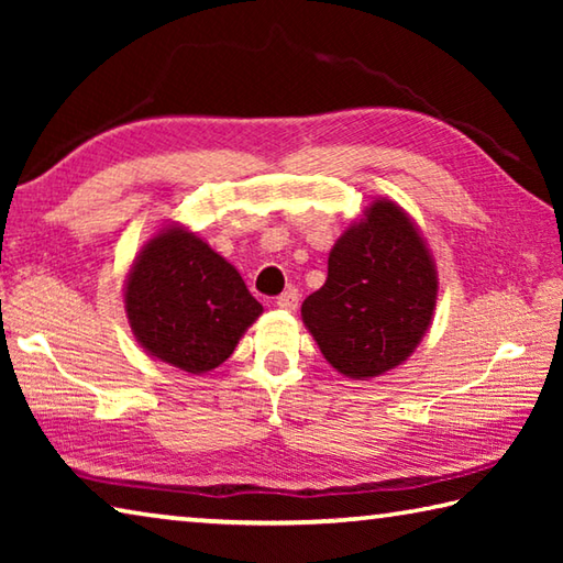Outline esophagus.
<instances>
[{
    "mask_svg": "<svg viewBox=\"0 0 563 563\" xmlns=\"http://www.w3.org/2000/svg\"><path fill=\"white\" fill-rule=\"evenodd\" d=\"M298 302H300V295L295 288H288L283 295H278V300H275V305L283 310H295L298 308Z\"/></svg>",
    "mask_w": 563,
    "mask_h": 563,
    "instance_id": "obj_1",
    "label": "esophagus"
}]
</instances>
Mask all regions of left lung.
I'll return each instance as SVG.
<instances>
[{"label": "left lung", "mask_w": 563, "mask_h": 563, "mask_svg": "<svg viewBox=\"0 0 563 563\" xmlns=\"http://www.w3.org/2000/svg\"><path fill=\"white\" fill-rule=\"evenodd\" d=\"M440 295L434 255L415 218L375 198L328 255V280L300 308L322 357L347 379L393 373L432 325Z\"/></svg>", "instance_id": "8db88e82"}]
</instances>
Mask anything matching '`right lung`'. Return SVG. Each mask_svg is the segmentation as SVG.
Returning a JSON list of instances; mask_svg holds the SVG:
<instances>
[{"mask_svg":"<svg viewBox=\"0 0 563 563\" xmlns=\"http://www.w3.org/2000/svg\"><path fill=\"white\" fill-rule=\"evenodd\" d=\"M123 310L148 357L208 375L263 316L241 273L188 225H161L123 280Z\"/></svg>","mask_w":563,"mask_h":563,"instance_id":"add662e5","label":"right lung"}]
</instances>
